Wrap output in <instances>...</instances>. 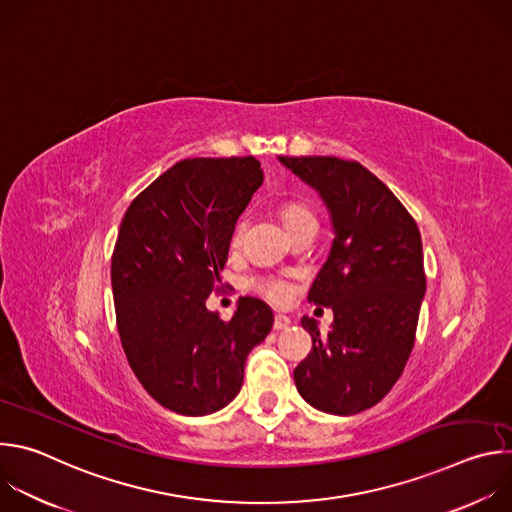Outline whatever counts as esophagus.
I'll return each instance as SVG.
<instances>
[{"label":"esophagus","mask_w":512,"mask_h":512,"mask_svg":"<svg viewBox=\"0 0 512 512\" xmlns=\"http://www.w3.org/2000/svg\"><path fill=\"white\" fill-rule=\"evenodd\" d=\"M289 324H291V320L285 314H275V318H273V328L275 330H285Z\"/></svg>","instance_id":"1"}]
</instances>
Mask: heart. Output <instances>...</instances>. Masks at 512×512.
<instances>
[{"label":"heart","mask_w":512,"mask_h":512,"mask_svg":"<svg viewBox=\"0 0 512 512\" xmlns=\"http://www.w3.org/2000/svg\"><path fill=\"white\" fill-rule=\"evenodd\" d=\"M281 218H283L285 229H291V227L302 225V223H312V221H316L312 210H310L308 206L300 204V202H289V204H285V206L281 208ZM243 229H245V223H239L237 229H235V233H233V243H237V241L241 239ZM255 287H257V291H261V294H263L265 298H269V300L275 302V304H281V302H285V300L289 298V287H287V283L281 281V279H277V277H263V279H257V281H255Z\"/></svg>","instance_id":"heart-1"}]
</instances>
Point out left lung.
<instances>
[{
  "label": "left lung",
  "mask_w": 512,
  "mask_h": 512,
  "mask_svg": "<svg viewBox=\"0 0 512 512\" xmlns=\"http://www.w3.org/2000/svg\"><path fill=\"white\" fill-rule=\"evenodd\" d=\"M279 162L320 194L334 231L308 294L316 306L332 308L334 322L322 336L314 318H302L314 346L294 381L312 407L354 415L393 389L413 350L425 296L421 235L399 198L358 162Z\"/></svg>",
  "instance_id": "1"
}]
</instances>
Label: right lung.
Wrapping results in <instances>:
<instances>
[{"label":"right lung","instance_id":"right-lung-1","mask_svg":"<svg viewBox=\"0 0 512 512\" xmlns=\"http://www.w3.org/2000/svg\"><path fill=\"white\" fill-rule=\"evenodd\" d=\"M263 184L253 158L174 164L127 208L113 259L117 330L127 362L162 407L208 415L243 387L245 360L273 326L271 308L241 298L229 322L206 308L237 218Z\"/></svg>","mask_w":512,"mask_h":512}]
</instances>
